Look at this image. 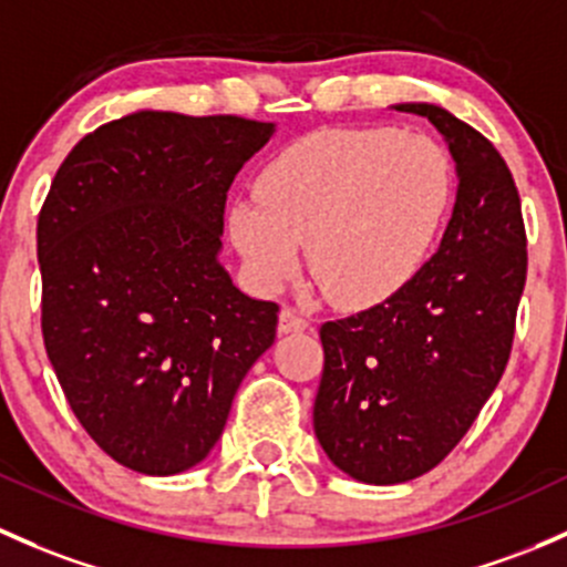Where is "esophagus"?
Segmentation results:
<instances>
[{
  "mask_svg": "<svg viewBox=\"0 0 567 567\" xmlns=\"http://www.w3.org/2000/svg\"><path fill=\"white\" fill-rule=\"evenodd\" d=\"M309 326V320L296 309H282L279 312V333H299Z\"/></svg>",
  "mask_w": 567,
  "mask_h": 567,
  "instance_id": "34e87169",
  "label": "esophagus"
}]
</instances>
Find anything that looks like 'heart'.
I'll list each match as a JSON object with an SVG mask.
<instances>
[{"label":"heart","instance_id":"b5f03b06","mask_svg":"<svg viewBox=\"0 0 567 567\" xmlns=\"http://www.w3.org/2000/svg\"><path fill=\"white\" fill-rule=\"evenodd\" d=\"M258 198L230 206V238L266 288L301 264L339 307H369L402 290L432 252L454 168L437 141L393 127L318 130L279 148Z\"/></svg>","mask_w":567,"mask_h":567}]
</instances>
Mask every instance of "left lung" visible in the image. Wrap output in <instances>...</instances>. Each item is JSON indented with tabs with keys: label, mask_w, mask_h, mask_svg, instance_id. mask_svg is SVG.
Returning a JSON list of instances; mask_svg holds the SVG:
<instances>
[{
	"label": "left lung",
	"mask_w": 567,
	"mask_h": 567,
	"mask_svg": "<svg viewBox=\"0 0 567 567\" xmlns=\"http://www.w3.org/2000/svg\"><path fill=\"white\" fill-rule=\"evenodd\" d=\"M393 109L437 127L458 187L419 274L385 301L320 326L315 434L342 473L374 486L429 473L467 434L505 372L527 279L519 189L497 148L440 105Z\"/></svg>",
	"instance_id": "1"
}]
</instances>
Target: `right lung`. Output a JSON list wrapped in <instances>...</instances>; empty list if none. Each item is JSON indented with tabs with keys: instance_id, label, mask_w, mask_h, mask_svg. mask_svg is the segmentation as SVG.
<instances>
[{
	"instance_id": "right-lung-1",
	"label": "right lung",
	"mask_w": 567,
	"mask_h": 567,
	"mask_svg": "<svg viewBox=\"0 0 567 567\" xmlns=\"http://www.w3.org/2000/svg\"><path fill=\"white\" fill-rule=\"evenodd\" d=\"M271 122L138 111L75 143L38 219L43 342L89 437L143 475L204 462L274 301L219 264L225 200Z\"/></svg>"
}]
</instances>
